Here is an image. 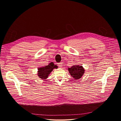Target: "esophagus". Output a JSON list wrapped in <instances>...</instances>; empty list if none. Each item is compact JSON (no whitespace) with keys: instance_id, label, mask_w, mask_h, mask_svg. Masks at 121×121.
I'll use <instances>...</instances> for the list:
<instances>
[{"instance_id":"esophagus-1","label":"esophagus","mask_w":121,"mask_h":121,"mask_svg":"<svg viewBox=\"0 0 121 121\" xmlns=\"http://www.w3.org/2000/svg\"><path fill=\"white\" fill-rule=\"evenodd\" d=\"M62 63H58V65L59 66V67H62Z\"/></svg>"}]
</instances>
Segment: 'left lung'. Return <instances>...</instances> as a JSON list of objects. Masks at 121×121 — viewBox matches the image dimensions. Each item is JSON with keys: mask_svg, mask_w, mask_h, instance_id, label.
Returning a JSON list of instances; mask_svg holds the SVG:
<instances>
[{"mask_svg": "<svg viewBox=\"0 0 121 121\" xmlns=\"http://www.w3.org/2000/svg\"><path fill=\"white\" fill-rule=\"evenodd\" d=\"M68 70L71 76L75 80H78L81 78L85 71L84 69L81 65L72 66L71 67L68 68Z\"/></svg>", "mask_w": 121, "mask_h": 121, "instance_id": "8db88e82", "label": "left lung"}]
</instances>
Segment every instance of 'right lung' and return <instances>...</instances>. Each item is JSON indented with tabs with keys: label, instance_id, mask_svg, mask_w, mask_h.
<instances>
[{
	"label": "right lung",
	"instance_id": "1",
	"mask_svg": "<svg viewBox=\"0 0 121 121\" xmlns=\"http://www.w3.org/2000/svg\"><path fill=\"white\" fill-rule=\"evenodd\" d=\"M58 68L57 65H55L53 62H51L48 65H46L43 67H40L38 68V75L40 78L43 80L47 78L50 73L52 71L53 69Z\"/></svg>",
	"mask_w": 121,
	"mask_h": 121
}]
</instances>
